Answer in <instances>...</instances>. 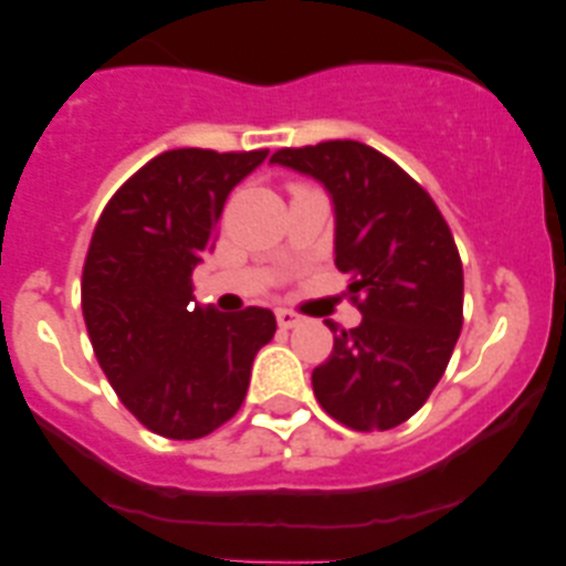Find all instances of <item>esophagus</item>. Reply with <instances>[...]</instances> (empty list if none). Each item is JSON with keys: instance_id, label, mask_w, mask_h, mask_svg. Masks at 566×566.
Instances as JSON below:
<instances>
[{"instance_id": "esophagus-1", "label": "esophagus", "mask_w": 566, "mask_h": 566, "mask_svg": "<svg viewBox=\"0 0 566 566\" xmlns=\"http://www.w3.org/2000/svg\"><path fill=\"white\" fill-rule=\"evenodd\" d=\"M301 315H295V312H290V310H279L276 312V323H279V328H284V331H290V328H295V325L301 323Z\"/></svg>"}]
</instances>
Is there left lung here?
Here are the masks:
<instances>
[{
    "label": "left lung",
    "mask_w": 566,
    "mask_h": 566,
    "mask_svg": "<svg viewBox=\"0 0 566 566\" xmlns=\"http://www.w3.org/2000/svg\"><path fill=\"white\" fill-rule=\"evenodd\" d=\"M271 164L315 177L334 205L336 268L361 323L334 331L312 389L353 430H391L427 402L462 328V262L430 193L391 158L353 139L287 147Z\"/></svg>",
    "instance_id": "left-lung-1"
}]
</instances>
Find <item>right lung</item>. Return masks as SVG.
Returning <instances> with one entry per match:
<instances>
[{
	"label": "right lung",
	"mask_w": 566,
	"mask_h": 566,
	"mask_svg": "<svg viewBox=\"0 0 566 566\" xmlns=\"http://www.w3.org/2000/svg\"><path fill=\"white\" fill-rule=\"evenodd\" d=\"M268 150H167L104 208L82 276V312L119 402L156 436L193 441L238 413L271 310H202L191 273L219 235L227 197Z\"/></svg>",
	"instance_id": "add662e5"
}]
</instances>
